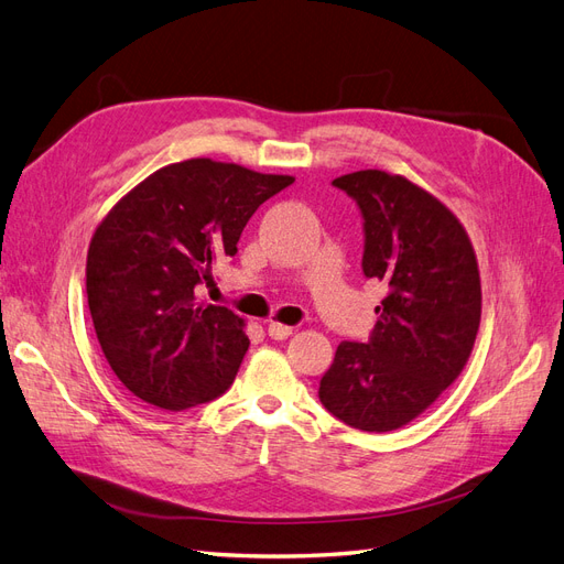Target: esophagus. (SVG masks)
Returning a JSON list of instances; mask_svg holds the SVG:
<instances>
[{
	"label": "esophagus",
	"instance_id": "esophagus-1",
	"mask_svg": "<svg viewBox=\"0 0 564 564\" xmlns=\"http://www.w3.org/2000/svg\"><path fill=\"white\" fill-rule=\"evenodd\" d=\"M294 327H289V324H282V322H270L268 324V336L275 338V340H284L286 336H292Z\"/></svg>",
	"mask_w": 564,
	"mask_h": 564
}]
</instances>
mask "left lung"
I'll list each match as a JSON object with an SVG mask.
<instances>
[{
  "instance_id": "8db88e82",
  "label": "left lung",
  "mask_w": 564,
  "mask_h": 564,
  "mask_svg": "<svg viewBox=\"0 0 564 564\" xmlns=\"http://www.w3.org/2000/svg\"><path fill=\"white\" fill-rule=\"evenodd\" d=\"M334 185L360 204L362 270L388 294L367 344H338L319 402L350 429L398 431L464 371L480 329V270L466 228L421 185L379 169Z\"/></svg>"
}]
</instances>
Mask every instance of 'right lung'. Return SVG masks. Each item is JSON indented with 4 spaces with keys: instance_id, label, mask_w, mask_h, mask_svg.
<instances>
[{
    "instance_id": "1",
    "label": "right lung",
    "mask_w": 564,
    "mask_h": 564,
    "mask_svg": "<svg viewBox=\"0 0 564 564\" xmlns=\"http://www.w3.org/2000/svg\"><path fill=\"white\" fill-rule=\"evenodd\" d=\"M294 183L209 158L166 164L100 220L87 253V299L98 344L135 398L166 412L230 388L249 338L226 305L199 303L197 284L237 253L253 212Z\"/></svg>"
}]
</instances>
